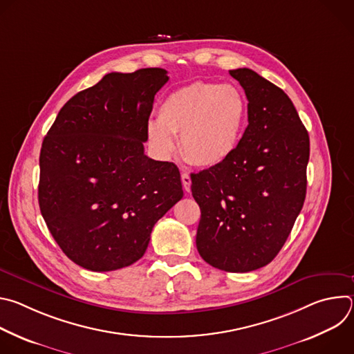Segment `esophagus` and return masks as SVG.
Returning <instances> with one entry per match:
<instances>
[{
    "instance_id": "esophagus-1",
    "label": "esophagus",
    "mask_w": 354,
    "mask_h": 354,
    "mask_svg": "<svg viewBox=\"0 0 354 354\" xmlns=\"http://www.w3.org/2000/svg\"><path fill=\"white\" fill-rule=\"evenodd\" d=\"M180 179H182V185H183V189H185L186 192H190V185H192V179H190L189 174H182Z\"/></svg>"
}]
</instances>
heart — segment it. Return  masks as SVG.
<instances>
[{"instance_id":"b5f03b06","label":"heart","mask_w":354,"mask_h":354,"mask_svg":"<svg viewBox=\"0 0 354 354\" xmlns=\"http://www.w3.org/2000/svg\"><path fill=\"white\" fill-rule=\"evenodd\" d=\"M249 105L241 89L196 81L169 92L158 108V122H149V142L162 156L175 149L179 134L182 157L196 167L224 164L236 151L248 124Z\"/></svg>"}]
</instances>
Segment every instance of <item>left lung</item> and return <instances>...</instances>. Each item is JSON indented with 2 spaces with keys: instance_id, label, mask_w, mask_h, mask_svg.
<instances>
[{
  "instance_id": "8db88e82",
  "label": "left lung",
  "mask_w": 354,
  "mask_h": 354,
  "mask_svg": "<svg viewBox=\"0 0 354 354\" xmlns=\"http://www.w3.org/2000/svg\"><path fill=\"white\" fill-rule=\"evenodd\" d=\"M230 75L248 97V127L230 160L190 178L200 257L245 273L270 263L292 230L307 193L310 137L283 89L249 68Z\"/></svg>"
}]
</instances>
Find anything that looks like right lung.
Instances as JSON below:
<instances>
[{
  "instance_id": "add662e5",
  "label": "right lung",
  "mask_w": 354,
  "mask_h": 354,
  "mask_svg": "<svg viewBox=\"0 0 354 354\" xmlns=\"http://www.w3.org/2000/svg\"><path fill=\"white\" fill-rule=\"evenodd\" d=\"M164 68L111 73L60 109L40 149L39 206L64 254L92 272L137 262L183 197L174 162L144 154Z\"/></svg>"
}]
</instances>
